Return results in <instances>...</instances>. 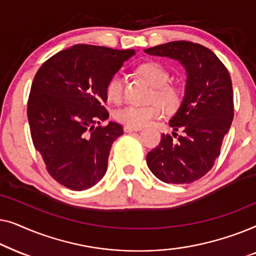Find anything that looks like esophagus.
<instances>
[{
  "instance_id": "esophagus-1",
  "label": "esophagus",
  "mask_w": 256,
  "mask_h": 256,
  "mask_svg": "<svg viewBox=\"0 0 256 256\" xmlns=\"http://www.w3.org/2000/svg\"><path fill=\"white\" fill-rule=\"evenodd\" d=\"M124 132H140L142 130L141 127H130V126H124Z\"/></svg>"
}]
</instances>
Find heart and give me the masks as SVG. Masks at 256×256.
I'll use <instances>...</instances> for the list:
<instances>
[{
    "mask_svg": "<svg viewBox=\"0 0 256 256\" xmlns=\"http://www.w3.org/2000/svg\"><path fill=\"white\" fill-rule=\"evenodd\" d=\"M136 73L154 87L152 100L156 101L149 106H124L114 112L115 120L130 127H143L155 118L163 115V108L168 113L176 110L182 102V93L176 86L166 84L170 73L162 64L157 62H146L136 68ZM107 99L112 102H120L124 96V76L114 73L104 86ZM159 104H157L156 102Z\"/></svg>",
    "mask_w": 256,
    "mask_h": 256,
    "instance_id": "heart-1",
    "label": "heart"
}]
</instances>
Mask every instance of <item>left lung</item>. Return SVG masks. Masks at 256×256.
<instances>
[{
    "label": "left lung",
    "instance_id": "obj_1",
    "mask_svg": "<svg viewBox=\"0 0 256 256\" xmlns=\"http://www.w3.org/2000/svg\"><path fill=\"white\" fill-rule=\"evenodd\" d=\"M144 52L178 60L186 71L184 98L169 122L174 132L182 130L183 135L174 141L162 134L160 144L146 155V164L164 183H192L212 169L232 124L230 73L210 48L192 42H170Z\"/></svg>",
    "mask_w": 256,
    "mask_h": 256
}]
</instances>
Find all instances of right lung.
<instances>
[{
	"label": "right lung",
	"instance_id": "add662e5",
	"mask_svg": "<svg viewBox=\"0 0 256 256\" xmlns=\"http://www.w3.org/2000/svg\"><path fill=\"white\" fill-rule=\"evenodd\" d=\"M135 50L78 44L48 59L34 76L28 120L34 148L50 176L74 191L92 188L107 171L112 144L124 129L108 122L104 86Z\"/></svg>",
	"mask_w": 256,
	"mask_h": 256
}]
</instances>
